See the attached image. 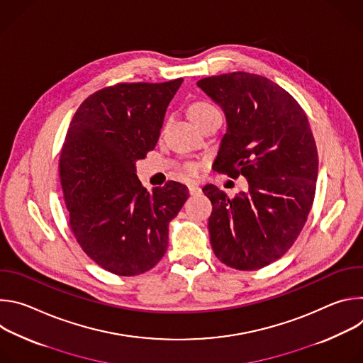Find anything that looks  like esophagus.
<instances>
[{"mask_svg": "<svg viewBox=\"0 0 363 363\" xmlns=\"http://www.w3.org/2000/svg\"><path fill=\"white\" fill-rule=\"evenodd\" d=\"M188 189H189V194H191V195H199V194L202 192V189H201L196 184H194V182H192V184H188Z\"/></svg>", "mask_w": 363, "mask_h": 363, "instance_id": "esophagus-1", "label": "esophagus"}]
</instances>
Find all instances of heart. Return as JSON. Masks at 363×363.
I'll return each instance as SVG.
<instances>
[{
  "mask_svg": "<svg viewBox=\"0 0 363 363\" xmlns=\"http://www.w3.org/2000/svg\"><path fill=\"white\" fill-rule=\"evenodd\" d=\"M218 113H220V111L208 101H195L194 105H191V108H189V116L195 122L196 126H199L202 122H205L206 119H210ZM186 169L189 172H195L196 167L194 164H189L186 167Z\"/></svg>",
  "mask_w": 363,
  "mask_h": 363,
  "instance_id": "b5f03b06",
  "label": "heart"
}]
</instances>
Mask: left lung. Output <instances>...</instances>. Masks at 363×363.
<instances>
[{"label": "left lung", "mask_w": 363, "mask_h": 363, "mask_svg": "<svg viewBox=\"0 0 363 363\" xmlns=\"http://www.w3.org/2000/svg\"><path fill=\"white\" fill-rule=\"evenodd\" d=\"M196 86L223 109L227 133L216 169L242 175L248 191L230 198L205 185L214 254L237 270H258L296 241L312 208L318 149L298 103L267 77L245 72L205 77Z\"/></svg>", "instance_id": "1"}]
</instances>
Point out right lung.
I'll use <instances>...</instances> for the list:
<instances>
[{
	"instance_id": "add662e5",
	"label": "right lung",
	"mask_w": 363,
	"mask_h": 363,
	"mask_svg": "<svg viewBox=\"0 0 363 363\" xmlns=\"http://www.w3.org/2000/svg\"><path fill=\"white\" fill-rule=\"evenodd\" d=\"M182 82L101 89L70 122L60 157L70 228L91 260L113 274H142L161 260L168 225L188 198L179 182L146 191L136 175Z\"/></svg>"
}]
</instances>
